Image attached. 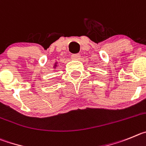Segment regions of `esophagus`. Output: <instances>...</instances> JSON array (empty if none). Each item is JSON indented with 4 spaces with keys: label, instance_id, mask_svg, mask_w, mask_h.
Instances as JSON below:
<instances>
[{
    "label": "esophagus",
    "instance_id": "34e87169",
    "mask_svg": "<svg viewBox=\"0 0 146 146\" xmlns=\"http://www.w3.org/2000/svg\"><path fill=\"white\" fill-rule=\"evenodd\" d=\"M81 57V54H75L71 55V58L73 60H79Z\"/></svg>",
    "mask_w": 146,
    "mask_h": 146
}]
</instances>
